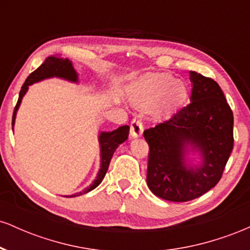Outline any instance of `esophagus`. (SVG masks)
<instances>
[{
  "mask_svg": "<svg viewBox=\"0 0 250 250\" xmlns=\"http://www.w3.org/2000/svg\"><path fill=\"white\" fill-rule=\"evenodd\" d=\"M143 134V125L141 120L139 117H135V119L130 123V135L131 137L136 139V137H140Z\"/></svg>",
  "mask_w": 250,
  "mask_h": 250,
  "instance_id": "esophagus-1",
  "label": "esophagus"
}]
</instances>
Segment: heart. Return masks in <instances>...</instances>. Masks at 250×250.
Returning <instances> with one entry per match:
<instances>
[{"instance_id": "1", "label": "heart", "mask_w": 250, "mask_h": 250, "mask_svg": "<svg viewBox=\"0 0 250 250\" xmlns=\"http://www.w3.org/2000/svg\"><path fill=\"white\" fill-rule=\"evenodd\" d=\"M128 96L136 108L153 109L159 116H169L185 101V82L167 73L146 74L128 87Z\"/></svg>"}]
</instances>
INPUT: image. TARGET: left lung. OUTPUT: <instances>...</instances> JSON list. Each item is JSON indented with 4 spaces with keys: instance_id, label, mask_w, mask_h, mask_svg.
I'll return each instance as SVG.
<instances>
[{
    "instance_id": "8db88e82",
    "label": "left lung",
    "mask_w": 250,
    "mask_h": 250,
    "mask_svg": "<svg viewBox=\"0 0 250 250\" xmlns=\"http://www.w3.org/2000/svg\"><path fill=\"white\" fill-rule=\"evenodd\" d=\"M189 74L190 103L143 133L149 146L148 187L173 202L194 200L215 187L234 145L233 111L220 85L196 71Z\"/></svg>"
}]
</instances>
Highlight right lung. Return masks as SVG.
Returning <instances> with one entry per match:
<instances>
[{"label":"right lung","instance_id":"add662e5","mask_svg":"<svg viewBox=\"0 0 250 250\" xmlns=\"http://www.w3.org/2000/svg\"><path fill=\"white\" fill-rule=\"evenodd\" d=\"M51 77H59V79L65 80V81H69L73 83H79V74L74 68L73 62L69 59H63L60 56H49L45 59V61L40 65L35 71L30 74L28 76V79L25 80V82L22 85L21 91H20L19 95V101L15 107L13 114V129L14 125H15V119H16V113L19 110L20 105H21L22 99L25 95V93L28 91L29 85L34 84V83L43 81L45 79H51ZM129 135V125H122V127L117 128L116 130L113 131H102L99 135V142H100V156H101V163H100V169L99 173L96 175V179L93 181L89 187H87L83 191L76 193L74 195H69V196L65 197H75L79 195L85 194L88 191L95 189L100 183L102 182V180L104 179L105 173H107L109 163H110L111 157H113L114 153H115L116 148L119 147L121 143H123L125 140L128 139Z\"/></svg>","mask_w":250,"mask_h":250}]
</instances>
